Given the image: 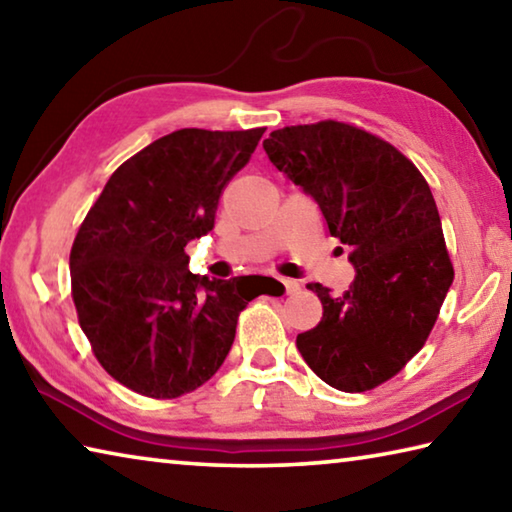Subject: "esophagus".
<instances>
[{
    "instance_id": "34e87169",
    "label": "esophagus",
    "mask_w": 512,
    "mask_h": 512,
    "mask_svg": "<svg viewBox=\"0 0 512 512\" xmlns=\"http://www.w3.org/2000/svg\"><path fill=\"white\" fill-rule=\"evenodd\" d=\"M273 287L282 289L287 296H291V293H296L300 289V284L296 280H289V277H275V280H271Z\"/></svg>"
}]
</instances>
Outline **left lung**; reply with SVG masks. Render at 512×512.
I'll use <instances>...</instances> for the list:
<instances>
[{"instance_id": "8db88e82", "label": "left lung", "mask_w": 512, "mask_h": 512, "mask_svg": "<svg viewBox=\"0 0 512 512\" xmlns=\"http://www.w3.org/2000/svg\"><path fill=\"white\" fill-rule=\"evenodd\" d=\"M264 151L318 203L357 268L343 296L307 284L323 318L298 334L302 359L336 391H372L422 350L454 282L427 180L393 144L334 119L273 131Z\"/></svg>"}]
</instances>
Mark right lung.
<instances>
[{"label":"right lung","instance_id":"add662e5","mask_svg":"<svg viewBox=\"0 0 512 512\" xmlns=\"http://www.w3.org/2000/svg\"><path fill=\"white\" fill-rule=\"evenodd\" d=\"M264 128H180L112 173L76 232L69 273L79 325L97 361L131 391L173 400L228 357L237 318L259 293L237 277L189 271L185 246L214 228L223 187Z\"/></svg>","mask_w":512,"mask_h":512}]
</instances>
